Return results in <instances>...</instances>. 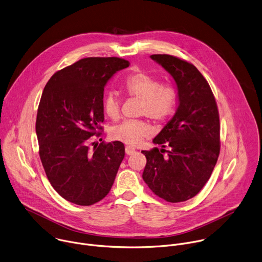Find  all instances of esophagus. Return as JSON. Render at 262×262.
Instances as JSON below:
<instances>
[{
    "instance_id": "obj_1",
    "label": "esophagus",
    "mask_w": 262,
    "mask_h": 262,
    "mask_svg": "<svg viewBox=\"0 0 262 262\" xmlns=\"http://www.w3.org/2000/svg\"><path fill=\"white\" fill-rule=\"evenodd\" d=\"M125 151H126V155H128V156L133 155V154H135V152H136L135 148H134V147H132V146H129V145L125 147Z\"/></svg>"
}]
</instances>
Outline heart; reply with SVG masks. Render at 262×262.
<instances>
[{
	"label": "heart",
	"mask_w": 262,
	"mask_h": 262,
	"mask_svg": "<svg viewBox=\"0 0 262 262\" xmlns=\"http://www.w3.org/2000/svg\"><path fill=\"white\" fill-rule=\"evenodd\" d=\"M125 91L129 96L140 100V116H147L156 122H164L176 112L177 92L169 85H160L158 80L145 72L130 74L125 81ZM103 110L113 121L120 118L121 103L115 93L111 92L104 98ZM151 134L152 128L144 120L125 121L111 131L112 138L129 145H138Z\"/></svg>",
	"instance_id": "obj_1"
}]
</instances>
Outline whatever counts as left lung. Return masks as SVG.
Segmentation results:
<instances>
[{
	"mask_svg": "<svg viewBox=\"0 0 262 262\" xmlns=\"http://www.w3.org/2000/svg\"><path fill=\"white\" fill-rule=\"evenodd\" d=\"M150 59L174 79L179 106L152 140L162 148L141 151L146 158L142 179L157 196L182 202L199 193L217 163L219 112L210 84L193 64L169 55H151Z\"/></svg>",
	"mask_w": 262,
	"mask_h": 262,
	"instance_id": "left-lung-1",
	"label": "left lung"
}]
</instances>
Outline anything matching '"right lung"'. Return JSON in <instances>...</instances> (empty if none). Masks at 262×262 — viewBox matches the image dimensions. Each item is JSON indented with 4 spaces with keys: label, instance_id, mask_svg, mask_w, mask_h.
<instances>
[{
    "label": "right lung",
    "instance_id": "right-lung-1",
    "mask_svg": "<svg viewBox=\"0 0 262 262\" xmlns=\"http://www.w3.org/2000/svg\"><path fill=\"white\" fill-rule=\"evenodd\" d=\"M129 65L116 57L84 58L56 72L43 90L36 120L39 156L50 185L72 203L92 205L114 185L123 142H101L93 149L89 144L91 136L102 134L104 86Z\"/></svg>",
    "mask_w": 262,
    "mask_h": 262
}]
</instances>
